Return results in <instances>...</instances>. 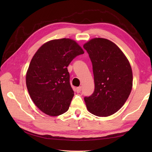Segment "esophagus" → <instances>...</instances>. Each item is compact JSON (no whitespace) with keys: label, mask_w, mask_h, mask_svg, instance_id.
I'll list each match as a JSON object with an SVG mask.
<instances>
[{"label":"esophagus","mask_w":152,"mask_h":152,"mask_svg":"<svg viewBox=\"0 0 152 152\" xmlns=\"http://www.w3.org/2000/svg\"><path fill=\"white\" fill-rule=\"evenodd\" d=\"M81 91H82V87H78V88H76V92L77 93H79Z\"/></svg>","instance_id":"34e87169"}]
</instances>
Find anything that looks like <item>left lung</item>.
<instances>
[{"mask_svg": "<svg viewBox=\"0 0 152 152\" xmlns=\"http://www.w3.org/2000/svg\"><path fill=\"white\" fill-rule=\"evenodd\" d=\"M93 65L95 90L84 101L88 111L100 117L111 115L120 109L133 87L131 64L112 41L95 38L83 45Z\"/></svg>", "mask_w": 152, "mask_h": 152, "instance_id": "1", "label": "left lung"}]
</instances>
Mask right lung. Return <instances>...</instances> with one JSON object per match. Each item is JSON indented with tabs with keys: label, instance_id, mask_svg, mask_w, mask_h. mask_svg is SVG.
I'll list each match as a JSON object with an SVG mask.
<instances>
[{
	"label": "right lung",
	"instance_id": "right-lung-1",
	"mask_svg": "<svg viewBox=\"0 0 152 152\" xmlns=\"http://www.w3.org/2000/svg\"><path fill=\"white\" fill-rule=\"evenodd\" d=\"M84 53L69 38L50 40L34 55L26 74V85L32 101L47 115L57 116L69 108L74 96L67 66Z\"/></svg>",
	"mask_w": 152,
	"mask_h": 152
}]
</instances>
